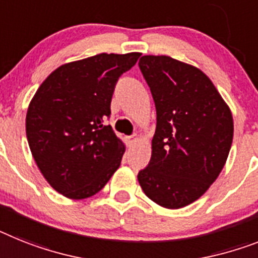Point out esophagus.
<instances>
[{"mask_svg":"<svg viewBox=\"0 0 258 258\" xmlns=\"http://www.w3.org/2000/svg\"><path fill=\"white\" fill-rule=\"evenodd\" d=\"M138 139H139V136L136 135V134H134V135H131V136H125L124 142L127 146H133L134 143H135Z\"/></svg>","mask_w":258,"mask_h":258,"instance_id":"esophagus-1","label":"esophagus"}]
</instances>
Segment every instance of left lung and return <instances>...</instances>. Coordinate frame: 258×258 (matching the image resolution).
<instances>
[{
  "mask_svg": "<svg viewBox=\"0 0 258 258\" xmlns=\"http://www.w3.org/2000/svg\"><path fill=\"white\" fill-rule=\"evenodd\" d=\"M139 68L156 106L152 156L138 179L165 209L185 207L222 172L233 139L228 105L205 73L170 56L146 55Z\"/></svg>",
  "mask_w": 258,
  "mask_h": 258,
  "instance_id": "left-lung-1",
  "label": "left lung"
}]
</instances>
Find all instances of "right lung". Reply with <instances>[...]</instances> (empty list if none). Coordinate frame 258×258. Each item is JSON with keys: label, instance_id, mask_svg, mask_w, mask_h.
I'll list each match as a JSON object with an SVG mask.
<instances>
[{"label": "right lung", "instance_id": "add662e5", "mask_svg": "<svg viewBox=\"0 0 258 258\" xmlns=\"http://www.w3.org/2000/svg\"><path fill=\"white\" fill-rule=\"evenodd\" d=\"M139 52L99 53L55 69L27 109L26 135L39 170L69 199L94 196L120 165L124 143L105 120L118 79Z\"/></svg>", "mask_w": 258, "mask_h": 258}]
</instances>
